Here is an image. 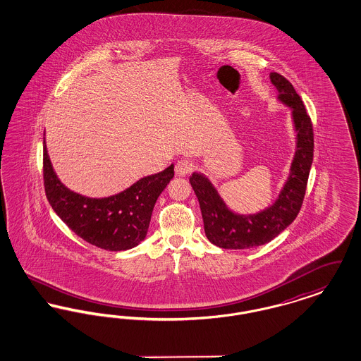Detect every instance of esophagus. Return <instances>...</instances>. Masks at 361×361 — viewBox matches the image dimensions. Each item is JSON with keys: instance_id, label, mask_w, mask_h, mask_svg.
<instances>
[{"instance_id": "1", "label": "esophagus", "mask_w": 361, "mask_h": 361, "mask_svg": "<svg viewBox=\"0 0 361 361\" xmlns=\"http://www.w3.org/2000/svg\"><path fill=\"white\" fill-rule=\"evenodd\" d=\"M192 169H193V166H192V164H190L189 161H187V159H180V161L176 164V168H174L176 174H177V176H181V177L189 174V173L192 172Z\"/></svg>"}]
</instances>
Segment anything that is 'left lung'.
<instances>
[{
  "label": "left lung",
  "instance_id": "1",
  "mask_svg": "<svg viewBox=\"0 0 361 361\" xmlns=\"http://www.w3.org/2000/svg\"><path fill=\"white\" fill-rule=\"evenodd\" d=\"M279 99L292 108L298 131V150L291 174L274 206L256 215H238L227 209L211 183L199 173L189 183L199 200L207 238L224 249H250L274 240L298 216L307 189L314 157V130L306 106L291 82L279 73H271Z\"/></svg>",
  "mask_w": 361,
  "mask_h": 361
}]
</instances>
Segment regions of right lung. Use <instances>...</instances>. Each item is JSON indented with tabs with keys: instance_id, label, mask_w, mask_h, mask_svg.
Listing matches in <instances>:
<instances>
[{
	"instance_id": "obj_1",
	"label": "right lung",
	"mask_w": 361,
	"mask_h": 361,
	"mask_svg": "<svg viewBox=\"0 0 361 361\" xmlns=\"http://www.w3.org/2000/svg\"><path fill=\"white\" fill-rule=\"evenodd\" d=\"M43 145L46 197L71 231L87 243L111 252L131 249L145 240L155 202L174 176L173 165L115 196L89 199L61 184L52 171L46 143Z\"/></svg>"
}]
</instances>
